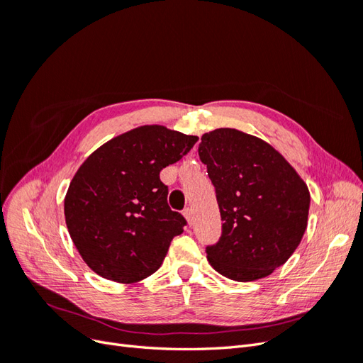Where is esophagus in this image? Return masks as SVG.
Instances as JSON below:
<instances>
[{
    "label": "esophagus",
    "mask_w": 363,
    "mask_h": 363,
    "mask_svg": "<svg viewBox=\"0 0 363 363\" xmlns=\"http://www.w3.org/2000/svg\"><path fill=\"white\" fill-rule=\"evenodd\" d=\"M183 215H184L186 219H188V223L192 225V223H194V211H192V207H186L184 211H183Z\"/></svg>",
    "instance_id": "obj_1"
}]
</instances>
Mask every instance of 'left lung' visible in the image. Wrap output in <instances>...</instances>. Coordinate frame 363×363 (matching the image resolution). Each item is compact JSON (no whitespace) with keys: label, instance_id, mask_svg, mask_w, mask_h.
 I'll use <instances>...</instances> for the list:
<instances>
[{"label":"left lung","instance_id":"left-lung-1","mask_svg":"<svg viewBox=\"0 0 363 363\" xmlns=\"http://www.w3.org/2000/svg\"><path fill=\"white\" fill-rule=\"evenodd\" d=\"M207 167L223 221L208 263L224 277L252 281L281 267L300 245L311 194L291 164L267 142L235 128L203 135Z\"/></svg>","mask_w":363,"mask_h":363}]
</instances>
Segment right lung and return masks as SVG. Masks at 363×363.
I'll return each instance as SVG.
<instances>
[{"label": "right lung", "mask_w": 363, "mask_h": 363, "mask_svg": "<svg viewBox=\"0 0 363 363\" xmlns=\"http://www.w3.org/2000/svg\"><path fill=\"white\" fill-rule=\"evenodd\" d=\"M199 138L145 125L98 148L77 171L65 199L72 242L98 276L135 283L156 272L188 224L168 206L160 171Z\"/></svg>", "instance_id": "obj_1"}]
</instances>
